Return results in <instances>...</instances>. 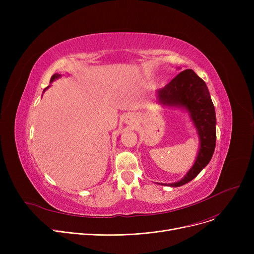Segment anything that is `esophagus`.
Here are the masks:
<instances>
[{
  "label": "esophagus",
  "instance_id": "34e87169",
  "mask_svg": "<svg viewBox=\"0 0 254 254\" xmlns=\"http://www.w3.org/2000/svg\"><path fill=\"white\" fill-rule=\"evenodd\" d=\"M130 119H131V118H130Z\"/></svg>",
  "mask_w": 254,
  "mask_h": 254
}]
</instances>
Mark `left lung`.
Instances as JSON below:
<instances>
[{
	"label": "left lung",
	"instance_id": "8db88e82",
	"mask_svg": "<svg viewBox=\"0 0 254 254\" xmlns=\"http://www.w3.org/2000/svg\"><path fill=\"white\" fill-rule=\"evenodd\" d=\"M157 102L168 107L185 109L197 130L199 149L191 169L180 181L163 185H184L195 178L211 161L216 144V115L208 87L191 69L180 72L165 87L156 91Z\"/></svg>",
	"mask_w": 254,
	"mask_h": 254
}]
</instances>
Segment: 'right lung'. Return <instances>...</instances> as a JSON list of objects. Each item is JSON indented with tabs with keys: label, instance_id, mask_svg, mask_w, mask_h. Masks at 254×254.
Instances as JSON below:
<instances>
[{
	"label": "right lung",
	"instance_id": "right-lung-1",
	"mask_svg": "<svg viewBox=\"0 0 254 254\" xmlns=\"http://www.w3.org/2000/svg\"><path fill=\"white\" fill-rule=\"evenodd\" d=\"M60 77H61V74H58V73H57V74H55V75H52V77H51V79H50V82H52L53 80H55V79H58V78H60ZM48 87H49V86H47V87L43 90V93L45 92V90H46Z\"/></svg>",
	"mask_w": 254,
	"mask_h": 254
}]
</instances>
